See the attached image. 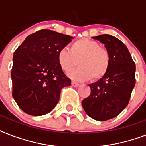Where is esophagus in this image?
<instances>
[{
    "mask_svg": "<svg viewBox=\"0 0 146 146\" xmlns=\"http://www.w3.org/2000/svg\"><path fill=\"white\" fill-rule=\"evenodd\" d=\"M72 86H73V87H79L80 86L79 83H77V82H72Z\"/></svg>",
    "mask_w": 146,
    "mask_h": 146,
    "instance_id": "obj_1",
    "label": "esophagus"
}]
</instances>
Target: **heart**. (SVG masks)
I'll use <instances>...</instances> for the list:
<instances>
[{
    "mask_svg": "<svg viewBox=\"0 0 146 146\" xmlns=\"http://www.w3.org/2000/svg\"><path fill=\"white\" fill-rule=\"evenodd\" d=\"M57 63L65 73L77 65L80 67L68 73L73 80L84 81L92 78L98 80L106 76L111 66V58L106 49L101 48L98 42L88 38L77 40L71 44L70 49L62 47L57 53Z\"/></svg>",
    "mask_w": 146,
    "mask_h": 146,
    "instance_id": "1",
    "label": "heart"
}]
</instances>
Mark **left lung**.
I'll return each mask as SVG.
<instances>
[{
    "instance_id": "left-lung-1",
    "label": "left lung",
    "mask_w": 146,
    "mask_h": 146,
    "mask_svg": "<svg viewBox=\"0 0 146 146\" xmlns=\"http://www.w3.org/2000/svg\"><path fill=\"white\" fill-rule=\"evenodd\" d=\"M92 38L104 44L111 64L106 76L89 85L91 94L82 105L89 117L104 121L117 117L127 106L136 83V65L127 46L116 37L104 34Z\"/></svg>"
}]
</instances>
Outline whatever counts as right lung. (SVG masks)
<instances>
[{
	"mask_svg": "<svg viewBox=\"0 0 146 146\" xmlns=\"http://www.w3.org/2000/svg\"><path fill=\"white\" fill-rule=\"evenodd\" d=\"M73 38L50 29L26 37L13 57V97L25 113L42 116L58 103L61 89L70 86L57 63V53Z\"/></svg>",
	"mask_w": 146,
	"mask_h": 146,
	"instance_id": "obj_1",
	"label": "right lung"
}]
</instances>
